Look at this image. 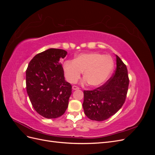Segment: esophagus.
<instances>
[{
    "instance_id": "1",
    "label": "esophagus",
    "mask_w": 155,
    "mask_h": 155,
    "mask_svg": "<svg viewBox=\"0 0 155 155\" xmlns=\"http://www.w3.org/2000/svg\"><path fill=\"white\" fill-rule=\"evenodd\" d=\"M72 89L74 91H75V90H78L79 89V87H77V86H75V85H74L73 87H72Z\"/></svg>"
}]
</instances>
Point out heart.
I'll return each instance as SVG.
<instances>
[{
    "mask_svg": "<svg viewBox=\"0 0 155 155\" xmlns=\"http://www.w3.org/2000/svg\"><path fill=\"white\" fill-rule=\"evenodd\" d=\"M114 67L110 56L97 52L81 54L74 61H67L63 64V72L67 81L70 83L78 81L83 72L84 82L92 87L104 84Z\"/></svg>",
    "mask_w": 155,
    "mask_h": 155,
    "instance_id": "1",
    "label": "heart"
}]
</instances>
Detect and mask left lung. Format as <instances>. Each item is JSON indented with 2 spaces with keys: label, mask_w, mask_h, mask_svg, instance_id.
<instances>
[{
  "label": "left lung",
  "mask_w": 155,
  "mask_h": 155,
  "mask_svg": "<svg viewBox=\"0 0 155 155\" xmlns=\"http://www.w3.org/2000/svg\"><path fill=\"white\" fill-rule=\"evenodd\" d=\"M116 68L107 81L93 91H84L83 107L89 119L101 121L115 114L125 103L129 79L127 68L116 55Z\"/></svg>",
  "instance_id": "8db88e82"
}]
</instances>
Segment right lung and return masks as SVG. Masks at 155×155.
I'll return each instance as SVG.
<instances>
[{
    "label": "right lung",
    "mask_w": 155,
    "mask_h": 155,
    "mask_svg": "<svg viewBox=\"0 0 155 155\" xmlns=\"http://www.w3.org/2000/svg\"><path fill=\"white\" fill-rule=\"evenodd\" d=\"M67 51L50 48L35 55L26 71L28 95L37 113L46 118H57L66 111L72 85L65 81L60 58Z\"/></svg>",
    "instance_id": "add662e5"
}]
</instances>
